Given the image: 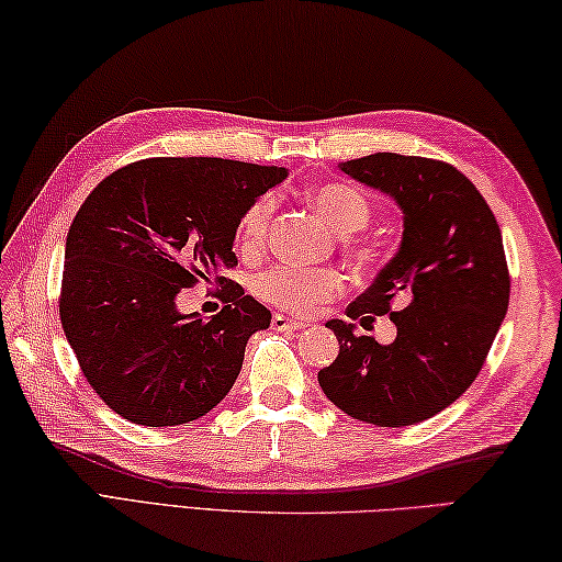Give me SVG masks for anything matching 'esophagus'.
<instances>
[{
  "instance_id": "1",
  "label": "esophagus",
  "mask_w": 562,
  "mask_h": 562,
  "mask_svg": "<svg viewBox=\"0 0 562 562\" xmlns=\"http://www.w3.org/2000/svg\"><path fill=\"white\" fill-rule=\"evenodd\" d=\"M272 329L274 331H300V329H304V322L290 319V316H284V314H274L272 316Z\"/></svg>"
}]
</instances>
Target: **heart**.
<instances>
[{
  "instance_id": "1",
  "label": "heart",
  "mask_w": 562,
  "mask_h": 562,
  "mask_svg": "<svg viewBox=\"0 0 562 562\" xmlns=\"http://www.w3.org/2000/svg\"><path fill=\"white\" fill-rule=\"evenodd\" d=\"M310 203L319 213L322 221L339 236H349L369 226L371 201L366 193L349 181H326L310 189ZM274 213V199L260 196L252 201L238 223V243L246 252L262 248ZM344 290V278L329 268H294V265H278L260 272L252 280V292L272 307L310 314L316 304L329 302Z\"/></svg>"
}]
</instances>
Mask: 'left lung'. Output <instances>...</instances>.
Here are the masks:
<instances>
[{
    "label": "left lung",
    "mask_w": 562,
    "mask_h": 562,
    "mask_svg": "<svg viewBox=\"0 0 562 562\" xmlns=\"http://www.w3.org/2000/svg\"><path fill=\"white\" fill-rule=\"evenodd\" d=\"M339 169L403 211L395 258L346 310L371 322V314H391L397 334L379 344L329 319L339 356L319 371V385L356 420L423 423L474 383L504 322L512 280L502 231L474 183L445 161L379 151Z\"/></svg>",
    "instance_id": "1"
}]
</instances>
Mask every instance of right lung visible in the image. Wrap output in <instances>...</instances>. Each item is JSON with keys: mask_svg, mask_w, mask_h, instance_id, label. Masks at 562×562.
I'll list each match as a JSON object with an SVG mask.
<instances>
[{"mask_svg": "<svg viewBox=\"0 0 562 562\" xmlns=\"http://www.w3.org/2000/svg\"><path fill=\"white\" fill-rule=\"evenodd\" d=\"M288 177L218 157H155L90 191L66 238L60 324L80 371L130 423L199 420L236 383L246 344L272 314L223 270L252 201ZM213 279L227 307L203 323L181 315L183 286Z\"/></svg>", "mask_w": 562, "mask_h": 562, "instance_id": "add662e5", "label": "right lung"}]
</instances>
